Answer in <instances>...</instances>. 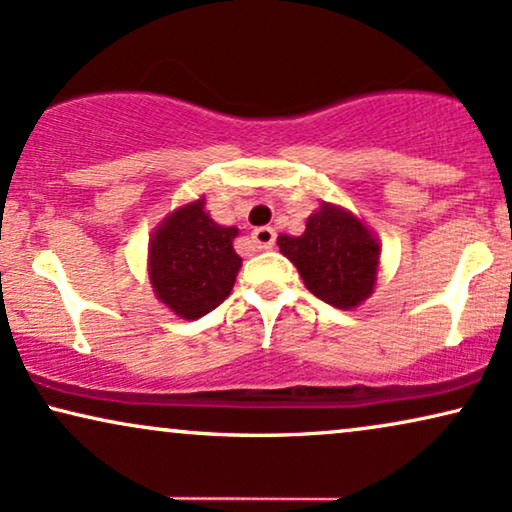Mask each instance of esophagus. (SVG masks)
Returning a JSON list of instances; mask_svg holds the SVG:
<instances>
[{
  "label": "esophagus",
  "instance_id": "34e87169",
  "mask_svg": "<svg viewBox=\"0 0 512 512\" xmlns=\"http://www.w3.org/2000/svg\"><path fill=\"white\" fill-rule=\"evenodd\" d=\"M275 230L270 225H263V228H256L251 232V242L256 244V249H270L275 244Z\"/></svg>",
  "mask_w": 512,
  "mask_h": 512
}]
</instances>
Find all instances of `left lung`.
Returning a JSON list of instances; mask_svg holds the SVG:
<instances>
[{"mask_svg": "<svg viewBox=\"0 0 512 512\" xmlns=\"http://www.w3.org/2000/svg\"><path fill=\"white\" fill-rule=\"evenodd\" d=\"M305 287L338 310H353L374 294L381 244L353 211L322 202L298 237H277Z\"/></svg>", "mask_w": 512, "mask_h": 512, "instance_id": "8db88e82", "label": "left lung"}]
</instances>
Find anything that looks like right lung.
I'll use <instances>...</instances> for the list:
<instances>
[{
    "label": "right lung",
    "mask_w": 512,
    "mask_h": 512,
    "mask_svg": "<svg viewBox=\"0 0 512 512\" xmlns=\"http://www.w3.org/2000/svg\"><path fill=\"white\" fill-rule=\"evenodd\" d=\"M240 230L218 225L204 197L171 211L152 232L148 277L157 301L181 320H199L223 303L237 280L242 258L232 249Z\"/></svg>",
    "instance_id": "obj_1"
}]
</instances>
